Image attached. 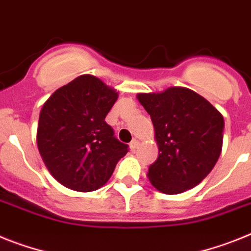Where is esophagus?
<instances>
[{
    "label": "esophagus",
    "instance_id": "1",
    "mask_svg": "<svg viewBox=\"0 0 251 251\" xmlns=\"http://www.w3.org/2000/svg\"><path fill=\"white\" fill-rule=\"evenodd\" d=\"M138 147H139V140L134 139V140H132V142L130 143V149H131V151H135V149L138 148Z\"/></svg>",
    "mask_w": 251,
    "mask_h": 251
}]
</instances>
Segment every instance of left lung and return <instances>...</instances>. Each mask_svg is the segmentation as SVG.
<instances>
[{"instance_id": "8db88e82", "label": "left lung", "mask_w": 251, "mask_h": 251, "mask_svg": "<svg viewBox=\"0 0 251 251\" xmlns=\"http://www.w3.org/2000/svg\"><path fill=\"white\" fill-rule=\"evenodd\" d=\"M151 115L158 158L149 166L151 184L174 195L193 189L216 166L223 144L222 113L184 86L136 96Z\"/></svg>"}]
</instances>
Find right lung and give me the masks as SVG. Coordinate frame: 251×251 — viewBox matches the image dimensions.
Listing matches in <instances>:
<instances>
[{"mask_svg":"<svg viewBox=\"0 0 251 251\" xmlns=\"http://www.w3.org/2000/svg\"><path fill=\"white\" fill-rule=\"evenodd\" d=\"M117 98L100 79L80 75L42 107L38 151L50 174L67 189L88 193L102 187L129 151L104 121Z\"/></svg>","mask_w":251,"mask_h":251,"instance_id":"1","label":"right lung"}]
</instances>
